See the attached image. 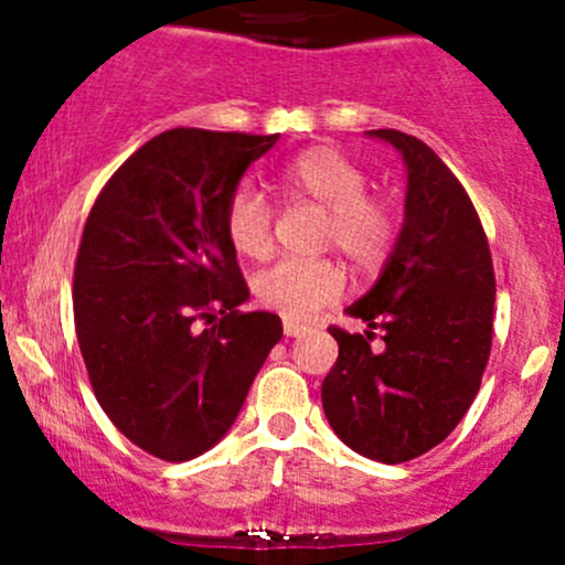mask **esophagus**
<instances>
[{"label": "esophagus", "instance_id": "34e87169", "mask_svg": "<svg viewBox=\"0 0 565 565\" xmlns=\"http://www.w3.org/2000/svg\"><path fill=\"white\" fill-rule=\"evenodd\" d=\"M306 330H309L306 324L292 322V319H284V333H287V335H303Z\"/></svg>", "mask_w": 565, "mask_h": 565}]
</instances>
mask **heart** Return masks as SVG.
<instances>
[{"instance_id":"b5f03b06","label":"heart","mask_w":565,"mask_h":565,"mask_svg":"<svg viewBox=\"0 0 565 565\" xmlns=\"http://www.w3.org/2000/svg\"><path fill=\"white\" fill-rule=\"evenodd\" d=\"M276 188L289 202L324 210L322 241L347 256L355 270L374 273L391 259L402 215L385 196L369 193V174L333 147H306L276 172ZM224 235L246 259H265L273 248V213L262 193L237 188L224 207ZM347 287L335 259H278L256 273L254 295L265 309L287 319H309L335 303Z\"/></svg>"}]
</instances>
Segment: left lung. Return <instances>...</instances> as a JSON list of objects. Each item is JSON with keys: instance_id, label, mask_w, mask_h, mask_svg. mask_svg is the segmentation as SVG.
Here are the masks:
<instances>
[{"instance_id": "obj_1", "label": "left lung", "mask_w": 565, "mask_h": 565, "mask_svg": "<svg viewBox=\"0 0 565 565\" xmlns=\"http://www.w3.org/2000/svg\"><path fill=\"white\" fill-rule=\"evenodd\" d=\"M369 134L407 163L404 226L380 281L347 309L366 333L328 328L339 358L322 383V407L352 451L398 465L446 440L481 388L494 267L481 218L440 156L402 130ZM377 329L384 344L374 348Z\"/></svg>"}]
</instances>
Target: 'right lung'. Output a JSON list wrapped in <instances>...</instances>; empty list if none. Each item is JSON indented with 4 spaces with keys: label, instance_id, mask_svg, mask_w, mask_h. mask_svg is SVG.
<instances>
[{
    "label": "right lung",
    "instance_id": "1",
    "mask_svg": "<svg viewBox=\"0 0 565 565\" xmlns=\"http://www.w3.org/2000/svg\"><path fill=\"white\" fill-rule=\"evenodd\" d=\"M278 134L172 128L95 199L73 270L78 350L95 398L141 451L188 461L230 431L284 328L241 311L248 284L224 207Z\"/></svg>",
    "mask_w": 565,
    "mask_h": 565
}]
</instances>
